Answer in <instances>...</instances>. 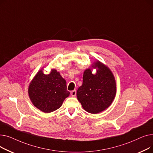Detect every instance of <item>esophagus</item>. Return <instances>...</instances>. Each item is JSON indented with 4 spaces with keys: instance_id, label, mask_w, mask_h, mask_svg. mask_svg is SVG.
<instances>
[{
    "instance_id": "esophagus-1",
    "label": "esophagus",
    "mask_w": 153,
    "mask_h": 153,
    "mask_svg": "<svg viewBox=\"0 0 153 153\" xmlns=\"http://www.w3.org/2000/svg\"><path fill=\"white\" fill-rule=\"evenodd\" d=\"M71 95L72 96V97H75V96L76 95V90L72 91L71 92Z\"/></svg>"
}]
</instances>
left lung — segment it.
<instances>
[{
  "instance_id": "left-lung-1",
  "label": "left lung",
  "mask_w": 153,
  "mask_h": 153,
  "mask_svg": "<svg viewBox=\"0 0 153 153\" xmlns=\"http://www.w3.org/2000/svg\"><path fill=\"white\" fill-rule=\"evenodd\" d=\"M98 68L93 74L91 69L83 75L82 85L77 91V97L84 109L91 114H98L108 108L116 94V83L111 71L99 61L95 62Z\"/></svg>"
}]
</instances>
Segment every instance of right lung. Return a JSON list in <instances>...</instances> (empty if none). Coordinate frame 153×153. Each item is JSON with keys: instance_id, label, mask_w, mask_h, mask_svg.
Wrapping results in <instances>:
<instances>
[{"instance_id": "1", "label": "right lung", "mask_w": 153, "mask_h": 153, "mask_svg": "<svg viewBox=\"0 0 153 153\" xmlns=\"http://www.w3.org/2000/svg\"><path fill=\"white\" fill-rule=\"evenodd\" d=\"M28 94L33 105L45 113L58 109L69 95L66 81L53 69L50 74L39 71L30 84Z\"/></svg>"}]
</instances>
